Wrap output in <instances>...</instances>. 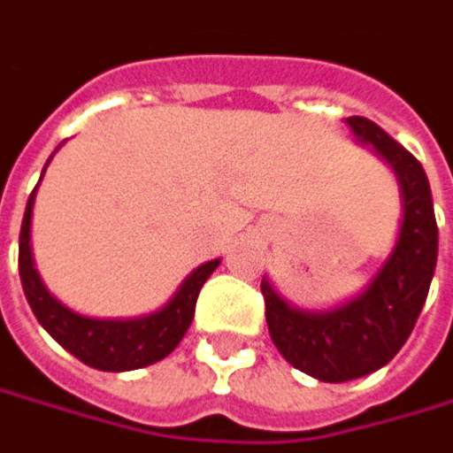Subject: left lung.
Returning <instances> with one entry per match:
<instances>
[{"mask_svg":"<svg viewBox=\"0 0 453 453\" xmlns=\"http://www.w3.org/2000/svg\"><path fill=\"white\" fill-rule=\"evenodd\" d=\"M346 122L361 143H372L397 173L403 226L395 251L359 297L323 312L295 310L269 281H261L266 326L274 346L295 369L320 382L359 380L392 361L426 305L439 256L431 184L420 161L377 122L366 118H349Z\"/></svg>","mask_w":453,"mask_h":453,"instance_id":"8db88e82","label":"left lung"}]
</instances>
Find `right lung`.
Segmentation results:
<instances>
[{"mask_svg": "<svg viewBox=\"0 0 453 453\" xmlns=\"http://www.w3.org/2000/svg\"><path fill=\"white\" fill-rule=\"evenodd\" d=\"M33 202H35V189L30 192L22 227H19V280H22L25 297L42 328L50 333L68 354H73L87 366L102 369V372H127V369H141V366L166 359L189 328L202 284L218 269L220 258L197 266L181 281V287L176 289L172 300L153 315L135 318V320L84 318L61 305L56 297H50V292L42 287L41 277L33 266V253H30Z\"/></svg>", "mask_w": 453, "mask_h": 453, "instance_id": "obj_1", "label": "right lung"}]
</instances>
